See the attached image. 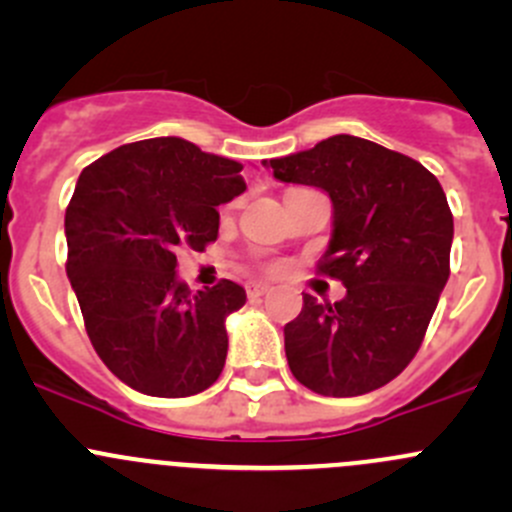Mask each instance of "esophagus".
<instances>
[{
	"label": "esophagus",
	"instance_id": "34e87169",
	"mask_svg": "<svg viewBox=\"0 0 512 512\" xmlns=\"http://www.w3.org/2000/svg\"><path fill=\"white\" fill-rule=\"evenodd\" d=\"M267 292H270V285H262V282H250V285H247V294H250V297H262V294Z\"/></svg>",
	"mask_w": 512,
	"mask_h": 512
}]
</instances>
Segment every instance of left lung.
Listing matches in <instances>:
<instances>
[{
	"instance_id": "8db88e82",
	"label": "left lung",
	"mask_w": 512,
	"mask_h": 512,
	"mask_svg": "<svg viewBox=\"0 0 512 512\" xmlns=\"http://www.w3.org/2000/svg\"><path fill=\"white\" fill-rule=\"evenodd\" d=\"M267 165L282 183L332 198L334 232L317 272L347 287L334 304L304 294L285 324L294 379L337 399L381 389L416 356L451 275L441 183L418 160L347 133Z\"/></svg>"
}]
</instances>
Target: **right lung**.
<instances>
[{"mask_svg":"<svg viewBox=\"0 0 512 512\" xmlns=\"http://www.w3.org/2000/svg\"><path fill=\"white\" fill-rule=\"evenodd\" d=\"M237 160L183 138H148L106 153L79 175L66 208V275L103 364L131 389L180 399L218 381L225 317L245 304L230 280L178 282L180 250L218 240V205L245 193Z\"/></svg>","mask_w":512,"mask_h":512,"instance_id":"obj_1","label":"right lung"}]
</instances>
